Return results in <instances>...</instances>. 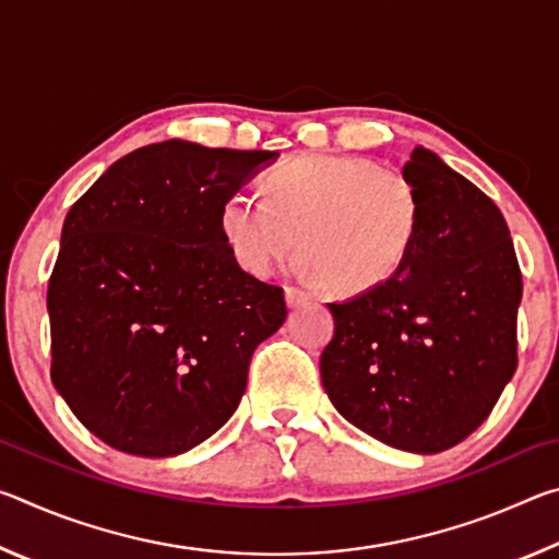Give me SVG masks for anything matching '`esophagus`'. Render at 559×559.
<instances>
[{"instance_id": "1", "label": "esophagus", "mask_w": 559, "mask_h": 559, "mask_svg": "<svg viewBox=\"0 0 559 559\" xmlns=\"http://www.w3.org/2000/svg\"><path fill=\"white\" fill-rule=\"evenodd\" d=\"M286 302H288V308H300V306H308L310 296H308L306 290L288 286V288H286Z\"/></svg>"}]
</instances>
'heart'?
<instances>
[{"label":"heart","instance_id":"1","mask_svg":"<svg viewBox=\"0 0 559 559\" xmlns=\"http://www.w3.org/2000/svg\"><path fill=\"white\" fill-rule=\"evenodd\" d=\"M266 202L234 192L222 204L231 257L253 276H271L300 257L310 276L340 296L394 278L416 243L421 197L400 169L357 155H300L263 179Z\"/></svg>","mask_w":559,"mask_h":559}]
</instances>
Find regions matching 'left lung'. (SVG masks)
<instances>
[{
	"label": "left lung",
	"mask_w": 559,
	"mask_h": 559,
	"mask_svg": "<svg viewBox=\"0 0 559 559\" xmlns=\"http://www.w3.org/2000/svg\"><path fill=\"white\" fill-rule=\"evenodd\" d=\"M402 173L421 197L394 278L328 302L320 377L335 409L392 449L439 453L476 431L518 367L523 276L490 197L427 147Z\"/></svg>",
	"instance_id": "left-lung-1"
}]
</instances>
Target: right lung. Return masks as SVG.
<instances>
[{
    "label": "right lung",
    "instance_id": "obj_1",
    "mask_svg": "<svg viewBox=\"0 0 559 559\" xmlns=\"http://www.w3.org/2000/svg\"><path fill=\"white\" fill-rule=\"evenodd\" d=\"M276 157L165 140L112 163L66 214L46 293L51 380L108 447L177 456L239 406L253 349L288 310L236 263L219 216Z\"/></svg>",
    "mask_w": 559,
    "mask_h": 559
}]
</instances>
